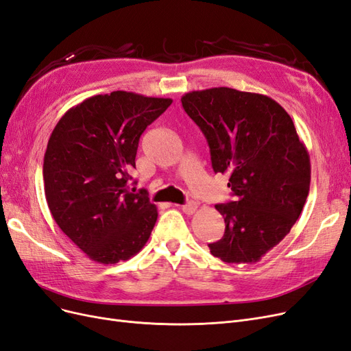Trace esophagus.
<instances>
[{"label":"esophagus","instance_id":"34e87169","mask_svg":"<svg viewBox=\"0 0 351 351\" xmlns=\"http://www.w3.org/2000/svg\"><path fill=\"white\" fill-rule=\"evenodd\" d=\"M197 208H198V204H197V202H194V201H189V202H186V204L182 206V211L185 214H188V216H191V214H194L197 211Z\"/></svg>","mask_w":351,"mask_h":351}]
</instances>
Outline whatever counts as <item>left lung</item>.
<instances>
[{"label": "left lung", "instance_id": "8db88e82", "mask_svg": "<svg viewBox=\"0 0 351 351\" xmlns=\"http://www.w3.org/2000/svg\"><path fill=\"white\" fill-rule=\"evenodd\" d=\"M180 101L206 135L213 171L229 175L236 197L216 206L226 229L210 252L228 264H255L285 239L306 202V145L285 108L265 95L213 87Z\"/></svg>", "mask_w": 351, "mask_h": 351}]
</instances>
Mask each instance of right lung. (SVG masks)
<instances>
[{
	"label": "right lung",
	"instance_id": "add662e5",
	"mask_svg": "<svg viewBox=\"0 0 351 351\" xmlns=\"http://www.w3.org/2000/svg\"><path fill=\"white\" fill-rule=\"evenodd\" d=\"M172 99L132 92L96 95L73 106L53 128L43 159L48 207L60 229L99 264H117L149 241L157 208L130 192L144 130Z\"/></svg>",
	"mask_w": 351,
	"mask_h": 351
}]
</instances>
